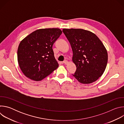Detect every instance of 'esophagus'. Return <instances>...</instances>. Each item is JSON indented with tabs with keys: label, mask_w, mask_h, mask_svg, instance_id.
Instances as JSON below:
<instances>
[{
	"label": "esophagus",
	"mask_w": 124,
	"mask_h": 124,
	"mask_svg": "<svg viewBox=\"0 0 124 124\" xmlns=\"http://www.w3.org/2000/svg\"><path fill=\"white\" fill-rule=\"evenodd\" d=\"M63 63L64 64H65V65H67V64H68V61H67V60H64V61L63 62Z\"/></svg>",
	"instance_id": "1"
}]
</instances>
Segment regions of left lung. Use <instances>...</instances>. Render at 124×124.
Instances as JSON below:
<instances>
[{
	"label": "left lung",
	"mask_w": 124,
	"mask_h": 124,
	"mask_svg": "<svg viewBox=\"0 0 124 124\" xmlns=\"http://www.w3.org/2000/svg\"><path fill=\"white\" fill-rule=\"evenodd\" d=\"M63 32L71 46L77 67L72 75L83 84L96 81L104 72L108 60L101 41L93 33L82 29H63Z\"/></svg>",
	"instance_id": "8db88e82"
}]
</instances>
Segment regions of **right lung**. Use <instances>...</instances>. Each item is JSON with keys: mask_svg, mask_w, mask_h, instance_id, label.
<instances>
[{"mask_svg": "<svg viewBox=\"0 0 124 124\" xmlns=\"http://www.w3.org/2000/svg\"><path fill=\"white\" fill-rule=\"evenodd\" d=\"M62 33L58 28L38 29L21 42L17 49V61L27 78L40 81L58 67L52 46Z\"/></svg>", "mask_w": 124, "mask_h": 124, "instance_id": "right-lung-1", "label": "right lung"}]
</instances>
